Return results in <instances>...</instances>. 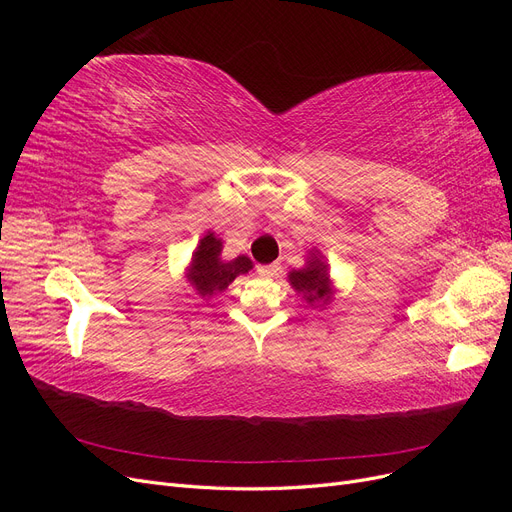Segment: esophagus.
Wrapping results in <instances>:
<instances>
[{
	"label": "esophagus",
	"mask_w": 512,
	"mask_h": 512,
	"mask_svg": "<svg viewBox=\"0 0 512 512\" xmlns=\"http://www.w3.org/2000/svg\"><path fill=\"white\" fill-rule=\"evenodd\" d=\"M280 265H262V267H258V273L262 275V277H269V280H273V277H277L280 275Z\"/></svg>",
	"instance_id": "esophagus-1"
}]
</instances>
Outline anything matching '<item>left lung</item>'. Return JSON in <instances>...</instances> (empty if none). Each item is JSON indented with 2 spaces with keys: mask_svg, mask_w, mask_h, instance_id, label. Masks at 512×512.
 Listing matches in <instances>:
<instances>
[{
  "mask_svg": "<svg viewBox=\"0 0 512 512\" xmlns=\"http://www.w3.org/2000/svg\"><path fill=\"white\" fill-rule=\"evenodd\" d=\"M288 282L294 292L301 294L303 301L312 307H327L335 297V282L331 280L329 262L318 247L307 250L305 265L301 269L288 271Z\"/></svg>",
  "mask_w": 512,
  "mask_h": 512,
  "instance_id": "obj_1",
  "label": "left lung"
}]
</instances>
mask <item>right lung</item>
<instances>
[{
    "mask_svg": "<svg viewBox=\"0 0 512 512\" xmlns=\"http://www.w3.org/2000/svg\"><path fill=\"white\" fill-rule=\"evenodd\" d=\"M222 243L224 241L213 230H207L198 239L196 250L192 252L188 267H185V282L205 301L224 292L239 275H245L254 269V262L245 254H239L237 258L230 260L222 258Z\"/></svg>",
    "mask_w": 512,
    "mask_h": 512,
    "instance_id": "obj_1",
    "label": "right lung"
}]
</instances>
